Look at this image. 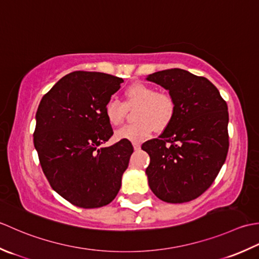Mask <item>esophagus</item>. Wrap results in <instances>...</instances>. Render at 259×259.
<instances>
[{
    "instance_id": "1",
    "label": "esophagus",
    "mask_w": 259,
    "mask_h": 259,
    "mask_svg": "<svg viewBox=\"0 0 259 259\" xmlns=\"http://www.w3.org/2000/svg\"><path fill=\"white\" fill-rule=\"evenodd\" d=\"M133 146H134V150H140L141 149V144L137 143V142H133Z\"/></svg>"
}]
</instances>
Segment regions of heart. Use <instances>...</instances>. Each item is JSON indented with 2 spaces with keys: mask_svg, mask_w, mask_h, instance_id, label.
Instances as JSON below:
<instances>
[{
  "mask_svg": "<svg viewBox=\"0 0 259 259\" xmlns=\"http://www.w3.org/2000/svg\"><path fill=\"white\" fill-rule=\"evenodd\" d=\"M136 122L125 125L116 132V139L133 142L146 139L154 128L162 132L167 128L177 113V102L170 93L156 92V88L144 82H135L124 92V103L110 98L104 112L108 123L118 126L124 122L128 109L135 108Z\"/></svg>",
  "mask_w": 259,
  "mask_h": 259,
  "instance_id": "heart-1",
  "label": "heart"
}]
</instances>
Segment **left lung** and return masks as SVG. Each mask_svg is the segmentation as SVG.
<instances>
[{
  "label": "left lung",
  "instance_id": "1",
  "mask_svg": "<svg viewBox=\"0 0 259 259\" xmlns=\"http://www.w3.org/2000/svg\"><path fill=\"white\" fill-rule=\"evenodd\" d=\"M147 80L167 89L177 102L170 126L142 144L151 159L149 186L162 201L189 202L207 191L226 161L228 106L212 82L187 70L157 71Z\"/></svg>",
  "mask_w": 259,
  "mask_h": 259
}]
</instances>
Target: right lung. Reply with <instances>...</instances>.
Segmentation results:
<instances>
[{
    "instance_id": "1",
    "label": "right lung",
    "mask_w": 259,
    "mask_h": 259,
    "mask_svg": "<svg viewBox=\"0 0 259 259\" xmlns=\"http://www.w3.org/2000/svg\"><path fill=\"white\" fill-rule=\"evenodd\" d=\"M122 78L73 71L42 97L33 143L51 188L77 207L92 209L117 196L134 149L128 140L100 147L114 134L105 105Z\"/></svg>"
}]
</instances>
